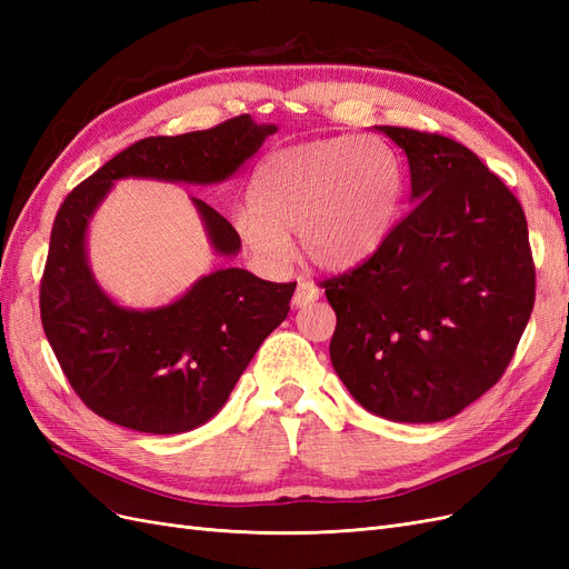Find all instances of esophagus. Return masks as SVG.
<instances>
[{"label":"esophagus","mask_w":569,"mask_h":569,"mask_svg":"<svg viewBox=\"0 0 569 569\" xmlns=\"http://www.w3.org/2000/svg\"><path fill=\"white\" fill-rule=\"evenodd\" d=\"M318 297H320V289H318L313 282L301 280L299 287H297V291H295V299H291V303H295L297 308H303V306H308V303L318 301Z\"/></svg>","instance_id":"obj_1"}]
</instances>
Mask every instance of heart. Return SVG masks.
<instances>
[{
	"label": "heart",
	"mask_w": 569,
	"mask_h": 569,
	"mask_svg": "<svg viewBox=\"0 0 569 569\" xmlns=\"http://www.w3.org/2000/svg\"><path fill=\"white\" fill-rule=\"evenodd\" d=\"M401 197V161L385 140L327 137L270 153L234 226L263 263H282L287 237L299 234L301 253L316 268L349 270L387 242Z\"/></svg>",
	"instance_id": "b5f03b06"
}]
</instances>
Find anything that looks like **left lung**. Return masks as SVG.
<instances>
[{
	"label": "left lung",
	"instance_id": "left-lung-1",
	"mask_svg": "<svg viewBox=\"0 0 569 569\" xmlns=\"http://www.w3.org/2000/svg\"><path fill=\"white\" fill-rule=\"evenodd\" d=\"M410 168V213L358 268L325 280L330 358L353 399L393 422H441L501 380L533 308L520 201L468 147L377 126Z\"/></svg>",
	"mask_w": 569,
	"mask_h": 569
}]
</instances>
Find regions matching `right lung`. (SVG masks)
<instances>
[{
	"label": "right lung",
	"mask_w": 569,
	"mask_h": 569,
	"mask_svg": "<svg viewBox=\"0 0 569 569\" xmlns=\"http://www.w3.org/2000/svg\"><path fill=\"white\" fill-rule=\"evenodd\" d=\"M274 130L244 113L209 130L147 137L63 199L51 228L40 316L63 375L97 416L147 435H180L211 420L263 339L287 318L297 289V282H266L249 270L222 268L168 306H118L97 284L84 249L97 206L123 178L228 180ZM192 201L213 251L234 256L242 247L237 230L206 201Z\"/></svg>",
	"instance_id": "add662e5"
}]
</instances>
